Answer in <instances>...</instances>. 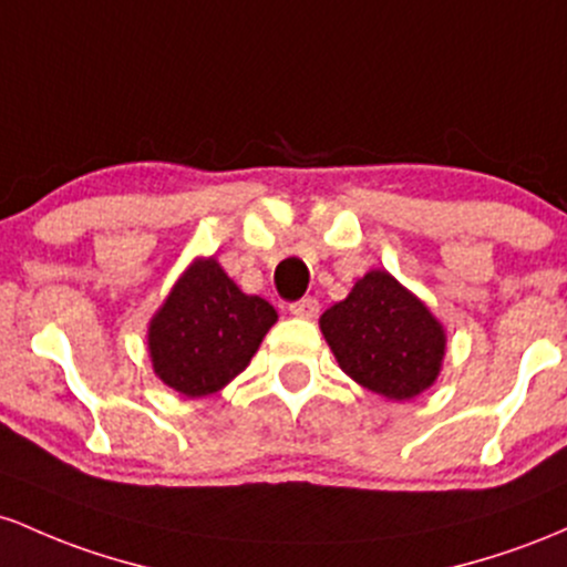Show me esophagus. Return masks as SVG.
Masks as SVG:
<instances>
[{
  "instance_id": "obj_1",
  "label": "esophagus",
  "mask_w": 567,
  "mask_h": 567,
  "mask_svg": "<svg viewBox=\"0 0 567 567\" xmlns=\"http://www.w3.org/2000/svg\"><path fill=\"white\" fill-rule=\"evenodd\" d=\"M291 316L297 318H316L318 316V300L316 297H302V300L289 305Z\"/></svg>"
}]
</instances>
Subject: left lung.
Segmentation results:
<instances>
[{
	"instance_id": "8db88e82",
	"label": "left lung",
	"mask_w": 567,
	"mask_h": 567,
	"mask_svg": "<svg viewBox=\"0 0 567 567\" xmlns=\"http://www.w3.org/2000/svg\"><path fill=\"white\" fill-rule=\"evenodd\" d=\"M342 372L385 399H412L436 380L444 329L429 308L383 270H372L351 295L321 316Z\"/></svg>"
}]
</instances>
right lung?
Here are the masks:
<instances>
[{"label":"right lung","mask_w":567,"mask_h":567,"mask_svg":"<svg viewBox=\"0 0 567 567\" xmlns=\"http://www.w3.org/2000/svg\"><path fill=\"white\" fill-rule=\"evenodd\" d=\"M276 308L235 286L214 259L195 262L150 323L157 378L184 396H206L249 367Z\"/></svg>","instance_id":"add662e5"}]
</instances>
